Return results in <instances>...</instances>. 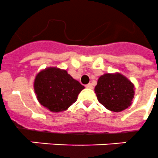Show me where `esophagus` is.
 <instances>
[{
  "mask_svg": "<svg viewBox=\"0 0 158 158\" xmlns=\"http://www.w3.org/2000/svg\"><path fill=\"white\" fill-rule=\"evenodd\" d=\"M85 87L87 88H89V89H92V88H93V86H92V83H88V84H87Z\"/></svg>",
  "mask_w": 158,
  "mask_h": 158,
  "instance_id": "obj_1",
  "label": "esophagus"
}]
</instances>
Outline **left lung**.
Returning <instances> with one entry per match:
<instances>
[{
  "label": "left lung",
  "mask_w": 158,
  "mask_h": 158,
  "mask_svg": "<svg viewBox=\"0 0 158 158\" xmlns=\"http://www.w3.org/2000/svg\"><path fill=\"white\" fill-rule=\"evenodd\" d=\"M95 92L98 101L107 110L120 112L131 105L134 85L121 74H105L98 79Z\"/></svg>",
  "instance_id": "obj_1"
}]
</instances>
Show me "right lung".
<instances>
[{
	"label": "right lung",
	"instance_id": "right-lung-1",
	"mask_svg": "<svg viewBox=\"0 0 158 158\" xmlns=\"http://www.w3.org/2000/svg\"><path fill=\"white\" fill-rule=\"evenodd\" d=\"M84 87L66 70L47 68L36 75L35 92L42 106L52 112H61L75 103Z\"/></svg>",
	"mask_w": 158,
	"mask_h": 158
}]
</instances>
